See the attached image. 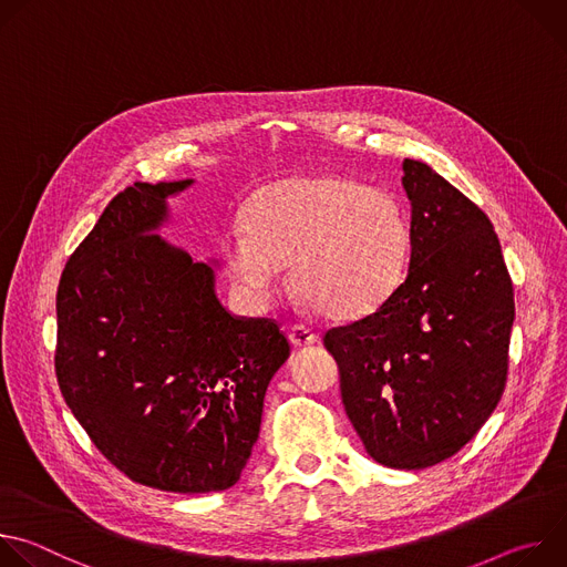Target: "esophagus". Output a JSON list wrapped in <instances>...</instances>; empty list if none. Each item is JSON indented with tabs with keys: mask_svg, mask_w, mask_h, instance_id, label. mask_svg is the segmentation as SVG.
Listing matches in <instances>:
<instances>
[{
	"mask_svg": "<svg viewBox=\"0 0 567 567\" xmlns=\"http://www.w3.org/2000/svg\"><path fill=\"white\" fill-rule=\"evenodd\" d=\"M289 341L293 348H309L318 341V337L309 330V328H302V326H293L289 330Z\"/></svg>",
	"mask_w": 567,
	"mask_h": 567,
	"instance_id": "1",
	"label": "esophagus"
}]
</instances>
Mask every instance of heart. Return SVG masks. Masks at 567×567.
<instances>
[{
    "instance_id": "heart-1",
    "label": "heart",
    "mask_w": 567,
    "mask_h": 567,
    "mask_svg": "<svg viewBox=\"0 0 567 567\" xmlns=\"http://www.w3.org/2000/svg\"><path fill=\"white\" fill-rule=\"evenodd\" d=\"M221 258L251 298H267L291 260L293 287L341 320L374 313L396 291L411 258V226L381 188L311 175L260 190L249 221H233Z\"/></svg>"
}]
</instances>
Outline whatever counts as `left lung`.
<instances>
[{
  "label": "left lung",
  "mask_w": 567,
  "mask_h": 567,
  "mask_svg": "<svg viewBox=\"0 0 567 567\" xmlns=\"http://www.w3.org/2000/svg\"><path fill=\"white\" fill-rule=\"evenodd\" d=\"M401 168L411 199L406 280L322 343L368 455L417 471L455 455L498 406L514 287L489 217L422 161L403 158Z\"/></svg>",
  "instance_id": "8db88e82"
}]
</instances>
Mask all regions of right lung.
Listing matches in <instances>:
<instances>
[{
	"label": "right lung",
	"mask_w": 567,
	"mask_h": 567,
	"mask_svg": "<svg viewBox=\"0 0 567 567\" xmlns=\"http://www.w3.org/2000/svg\"><path fill=\"white\" fill-rule=\"evenodd\" d=\"M195 182L118 193L69 258L55 298V374L73 417L130 480L173 494L233 487L289 359L269 318H237L215 269L156 230Z\"/></svg>",
	"instance_id": "obj_1"
}]
</instances>
